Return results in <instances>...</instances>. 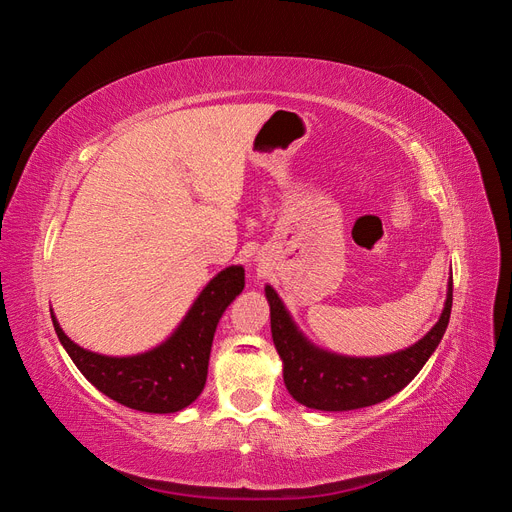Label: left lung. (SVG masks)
<instances>
[{
	"mask_svg": "<svg viewBox=\"0 0 512 512\" xmlns=\"http://www.w3.org/2000/svg\"><path fill=\"white\" fill-rule=\"evenodd\" d=\"M265 294L271 307L273 344L282 356L288 393L307 408L346 412L389 399L423 369L451 318L453 277H448L442 316L433 329L414 346L384 356H344L314 346L294 324L277 292L265 286Z\"/></svg>",
	"mask_w": 512,
	"mask_h": 512,
	"instance_id": "left-lung-1",
	"label": "left lung"
}]
</instances>
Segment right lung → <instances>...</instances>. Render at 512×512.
Returning <instances> with one entry per match:
<instances>
[{
	"label": "right lung",
	"instance_id": "obj_1",
	"mask_svg": "<svg viewBox=\"0 0 512 512\" xmlns=\"http://www.w3.org/2000/svg\"><path fill=\"white\" fill-rule=\"evenodd\" d=\"M245 286V271L232 265L220 271L198 294L175 333L141 354L106 356L81 348L61 331L51 309L53 327L81 374L117 404L151 414L188 408L203 393L215 329L226 307Z\"/></svg>",
	"mask_w": 512,
	"mask_h": 512
}]
</instances>
